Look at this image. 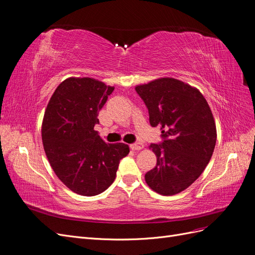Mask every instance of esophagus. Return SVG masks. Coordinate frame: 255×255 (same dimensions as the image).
Masks as SVG:
<instances>
[{
	"instance_id": "1",
	"label": "esophagus",
	"mask_w": 255,
	"mask_h": 255,
	"mask_svg": "<svg viewBox=\"0 0 255 255\" xmlns=\"http://www.w3.org/2000/svg\"><path fill=\"white\" fill-rule=\"evenodd\" d=\"M129 148L134 151H138V150H141L143 148V144L141 142H135V143L130 144Z\"/></svg>"
}]
</instances>
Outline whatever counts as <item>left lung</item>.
I'll list each match as a JSON object with an SVG mask.
<instances>
[{
  "label": "left lung",
  "mask_w": 255,
  "mask_h": 255,
  "mask_svg": "<svg viewBox=\"0 0 255 255\" xmlns=\"http://www.w3.org/2000/svg\"><path fill=\"white\" fill-rule=\"evenodd\" d=\"M135 90L149 111L151 127L159 126L163 138L150 144L157 161L145 182L163 196L179 194L201 175L213 155L217 133L212 111L198 89L172 78Z\"/></svg>",
  "instance_id": "obj_1"
}]
</instances>
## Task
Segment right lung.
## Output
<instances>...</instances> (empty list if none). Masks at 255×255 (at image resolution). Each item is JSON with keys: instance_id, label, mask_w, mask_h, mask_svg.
Returning <instances> with one entry per match:
<instances>
[{"instance_id": "1", "label": "right lung", "mask_w": 255, "mask_h": 255, "mask_svg": "<svg viewBox=\"0 0 255 255\" xmlns=\"http://www.w3.org/2000/svg\"><path fill=\"white\" fill-rule=\"evenodd\" d=\"M114 87L95 79H67L54 92L42 122L43 148L58 179L75 194L96 196L115 181L129 148L106 143L95 126Z\"/></svg>"}]
</instances>
